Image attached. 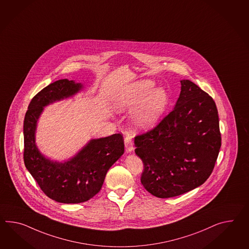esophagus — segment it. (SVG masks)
I'll return each instance as SVG.
<instances>
[{
    "label": "esophagus",
    "mask_w": 249,
    "mask_h": 249,
    "mask_svg": "<svg viewBox=\"0 0 249 249\" xmlns=\"http://www.w3.org/2000/svg\"><path fill=\"white\" fill-rule=\"evenodd\" d=\"M124 142H125V147H126V150L127 152L133 151L134 149V144L133 141H132V137L127 134L124 138Z\"/></svg>",
    "instance_id": "obj_1"
}]
</instances>
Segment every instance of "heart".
Here are the masks:
<instances>
[{
    "instance_id": "heart-1",
    "label": "heart",
    "mask_w": 249,
    "mask_h": 249,
    "mask_svg": "<svg viewBox=\"0 0 249 249\" xmlns=\"http://www.w3.org/2000/svg\"><path fill=\"white\" fill-rule=\"evenodd\" d=\"M154 82L142 80L127 91L116 98V108L120 110L131 109L137 106L133 114V123L138 128H148L158 122L168 104L166 91L154 88Z\"/></svg>"
}]
</instances>
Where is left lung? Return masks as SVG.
<instances>
[{"mask_svg": "<svg viewBox=\"0 0 249 249\" xmlns=\"http://www.w3.org/2000/svg\"><path fill=\"white\" fill-rule=\"evenodd\" d=\"M175 109L155 127L135 137L144 169L140 181L158 198L185 194L213 173L221 146L215 102L198 85L181 81Z\"/></svg>", "mask_w": 249, "mask_h": 249, "instance_id": "left-lung-1", "label": "left lung"}]
</instances>
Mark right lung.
I'll return each mask as SVG.
<instances>
[{"label":"right lung","instance_id":"1","mask_svg":"<svg viewBox=\"0 0 249 249\" xmlns=\"http://www.w3.org/2000/svg\"><path fill=\"white\" fill-rule=\"evenodd\" d=\"M83 85L61 79L45 87L32 98L25 114L23 159L26 168L49 198L62 203H80L100 192L109 167L124 153L122 134L92 140L71 160L52 162L35 145L37 119L49 103L72 96Z\"/></svg>","mask_w":249,"mask_h":249}]
</instances>
